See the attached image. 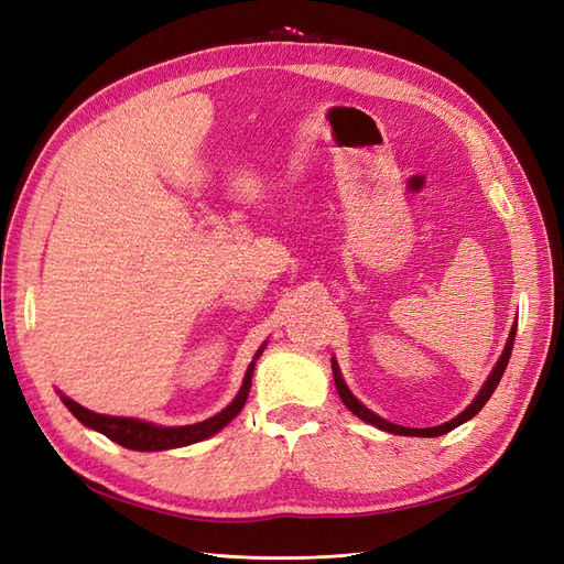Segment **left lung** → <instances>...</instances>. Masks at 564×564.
<instances>
[{
    "label": "left lung",
    "instance_id": "left-lung-1",
    "mask_svg": "<svg viewBox=\"0 0 564 564\" xmlns=\"http://www.w3.org/2000/svg\"><path fill=\"white\" fill-rule=\"evenodd\" d=\"M516 332H518V324H513V329H510V336H508V344H506V348H503V355L499 357L497 367H494V371L489 373V379L485 381V386H482V390H480V395H477V398L473 400V404L466 409V412H460L456 419H452V421H447V423L435 425V429H404V425H395V423H390V421H386V419L377 416L373 412H369V409H367L362 402H357V398H355L352 392L348 390V386L344 383V379H340V371H338V365H336V362H332V369H334V383H336V390H338L340 400H344V404L350 409V412H352L355 416H360L362 421H367V423H371V425H377V429L388 431V433H395V435L437 437V435H445V433L454 431L456 425L466 423L468 419H473V416H475L477 412H480V409L487 404V400L491 398V392L497 390V386H499V381H501V377H503L506 365H508V360H510V352H513Z\"/></svg>",
    "mask_w": 564,
    "mask_h": 564
}]
</instances>
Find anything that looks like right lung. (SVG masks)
Segmentation results:
<instances>
[{"mask_svg": "<svg viewBox=\"0 0 564 564\" xmlns=\"http://www.w3.org/2000/svg\"><path fill=\"white\" fill-rule=\"evenodd\" d=\"M263 350H259L261 355ZM256 355V357H259ZM253 365H249L245 383L237 392V398L224 409V412L202 421V423H193V425H181V429H162V425H152L139 419H122V416H106V414H96L89 412L87 406L77 404L75 400L63 398L65 406L89 429L104 433L106 437H110L117 445H122L127 449H135V452H162V449H174V447H185L193 445V442L207 440L214 433H218L224 425H228L237 414L242 412V406L247 402L249 388H251V377H253Z\"/></svg>", "mask_w": 564, "mask_h": 564, "instance_id": "add662e5", "label": "right lung"}]
</instances>
